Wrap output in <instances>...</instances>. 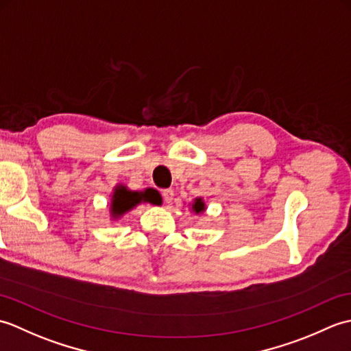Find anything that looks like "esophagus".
Returning <instances> with one entry per match:
<instances>
[{
  "label": "esophagus",
  "instance_id": "obj_1",
  "mask_svg": "<svg viewBox=\"0 0 351 351\" xmlns=\"http://www.w3.org/2000/svg\"><path fill=\"white\" fill-rule=\"evenodd\" d=\"M173 190H162V199L166 204H171V200H173Z\"/></svg>",
  "mask_w": 351,
  "mask_h": 351
}]
</instances>
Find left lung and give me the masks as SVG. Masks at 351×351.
<instances>
[{
    "instance_id": "8db88e82",
    "label": "left lung",
    "mask_w": 351,
    "mask_h": 351,
    "mask_svg": "<svg viewBox=\"0 0 351 351\" xmlns=\"http://www.w3.org/2000/svg\"><path fill=\"white\" fill-rule=\"evenodd\" d=\"M191 210H193V213H196V214L204 213V211H205V202H204V199H202V197H196L195 202H193V205H191Z\"/></svg>"
}]
</instances>
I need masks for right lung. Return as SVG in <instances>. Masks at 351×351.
Segmentation results:
<instances>
[{
  "label": "right lung",
  "mask_w": 351,
  "mask_h": 351,
  "mask_svg": "<svg viewBox=\"0 0 351 351\" xmlns=\"http://www.w3.org/2000/svg\"><path fill=\"white\" fill-rule=\"evenodd\" d=\"M143 194L145 195L143 197H145L143 199L145 202H146V200H147V202H152V199H149V196H147V191H145V193L128 191L125 187H122V185H121V187H117L113 193V199H111V208H110L111 217H113V219L122 217L125 213H128L130 210H132L134 206H137L141 202L140 195L143 196ZM146 197H148L147 199H145Z\"/></svg>",
  "instance_id": "obj_1"
}]
</instances>
